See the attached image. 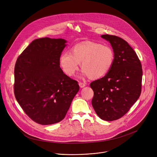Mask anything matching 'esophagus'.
I'll return each instance as SVG.
<instances>
[{
  "label": "esophagus",
  "instance_id": "34e87169",
  "mask_svg": "<svg viewBox=\"0 0 157 157\" xmlns=\"http://www.w3.org/2000/svg\"><path fill=\"white\" fill-rule=\"evenodd\" d=\"M79 85L80 87H84L86 86V84L84 82H79Z\"/></svg>",
  "mask_w": 157,
  "mask_h": 157
}]
</instances>
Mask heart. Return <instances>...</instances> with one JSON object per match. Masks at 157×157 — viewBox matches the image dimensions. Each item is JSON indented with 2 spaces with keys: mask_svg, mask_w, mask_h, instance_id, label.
<instances>
[{
  "mask_svg": "<svg viewBox=\"0 0 157 157\" xmlns=\"http://www.w3.org/2000/svg\"><path fill=\"white\" fill-rule=\"evenodd\" d=\"M114 60L115 53L110 46L87 42L76 44L71 52H63L59 56V64L66 75L73 76L81 63L82 75L98 79L109 72Z\"/></svg>",
  "mask_w": 157,
  "mask_h": 157,
  "instance_id": "heart-1",
  "label": "heart"
}]
</instances>
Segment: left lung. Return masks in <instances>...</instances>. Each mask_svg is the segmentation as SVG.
<instances>
[{
  "label": "left lung",
  "mask_w": 157,
  "mask_h": 157,
  "mask_svg": "<svg viewBox=\"0 0 157 157\" xmlns=\"http://www.w3.org/2000/svg\"><path fill=\"white\" fill-rule=\"evenodd\" d=\"M115 53L114 64L103 78L90 84L94 91L92 105L102 120L113 121L124 116L140 96L142 68L136 52L124 39L101 35Z\"/></svg>",
  "instance_id": "1"
}]
</instances>
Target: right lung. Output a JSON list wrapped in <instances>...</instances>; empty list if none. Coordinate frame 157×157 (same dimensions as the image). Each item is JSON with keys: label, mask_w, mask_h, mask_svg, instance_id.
<instances>
[{"label": "right lung", "mask_w": 157, "mask_h": 157, "mask_svg": "<svg viewBox=\"0 0 157 157\" xmlns=\"http://www.w3.org/2000/svg\"><path fill=\"white\" fill-rule=\"evenodd\" d=\"M66 43L61 38L36 39L15 65V98L25 113L41 125L61 121L79 89L78 81L66 75L59 66Z\"/></svg>", "instance_id": "right-lung-1"}]
</instances>
